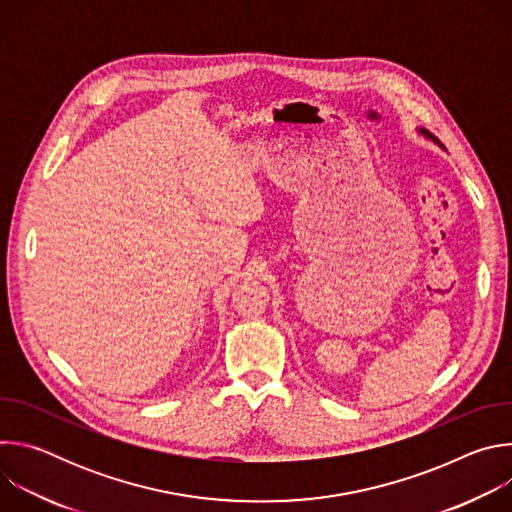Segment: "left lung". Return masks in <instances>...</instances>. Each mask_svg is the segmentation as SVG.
<instances>
[{
	"mask_svg": "<svg viewBox=\"0 0 512 512\" xmlns=\"http://www.w3.org/2000/svg\"><path fill=\"white\" fill-rule=\"evenodd\" d=\"M419 133H421V135H423V137H427V139H431V141H433V143H437V145H440V148H444V145H442V143H440V139H437V137H435V135H431V133H429V131H427V129H419Z\"/></svg>",
	"mask_w": 512,
	"mask_h": 512,
	"instance_id": "left-lung-1",
	"label": "left lung"
}]
</instances>
